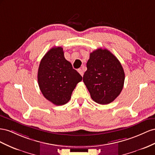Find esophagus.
<instances>
[{
  "label": "esophagus",
  "instance_id": "34e87169",
  "mask_svg": "<svg viewBox=\"0 0 155 155\" xmlns=\"http://www.w3.org/2000/svg\"><path fill=\"white\" fill-rule=\"evenodd\" d=\"M78 73L81 74V75L82 77H83V74H84V71H83V69H78Z\"/></svg>",
  "mask_w": 155,
  "mask_h": 155
}]
</instances>
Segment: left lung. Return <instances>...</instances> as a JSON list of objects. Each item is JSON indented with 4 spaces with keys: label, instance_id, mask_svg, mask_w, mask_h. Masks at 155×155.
I'll list each match as a JSON object with an SVG mask.
<instances>
[{
    "label": "left lung",
    "instance_id": "1",
    "mask_svg": "<svg viewBox=\"0 0 155 155\" xmlns=\"http://www.w3.org/2000/svg\"><path fill=\"white\" fill-rule=\"evenodd\" d=\"M83 81L91 99L100 104L112 103L120 94L125 81L121 63L111 52L98 48L90 53Z\"/></svg>",
    "mask_w": 155,
    "mask_h": 155
}]
</instances>
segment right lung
Instances as JSON below:
<instances>
[{
    "label": "right lung",
    "mask_w": 155,
    "mask_h": 155,
    "mask_svg": "<svg viewBox=\"0 0 155 155\" xmlns=\"http://www.w3.org/2000/svg\"><path fill=\"white\" fill-rule=\"evenodd\" d=\"M82 77L65 60L63 48L52 47L39 64L38 81L45 98L55 105L67 103L73 91Z\"/></svg>",
    "instance_id": "right-lung-1"
}]
</instances>
